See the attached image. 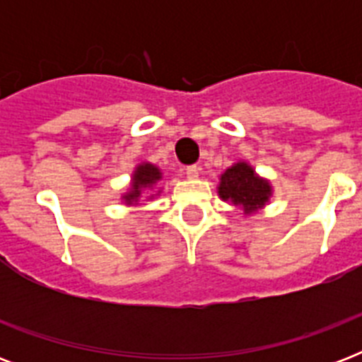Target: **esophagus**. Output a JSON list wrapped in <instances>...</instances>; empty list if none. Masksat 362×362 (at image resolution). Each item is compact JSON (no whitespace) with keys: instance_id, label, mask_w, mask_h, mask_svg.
Returning <instances> with one entry per match:
<instances>
[{"instance_id":"obj_1","label":"esophagus","mask_w":362,"mask_h":362,"mask_svg":"<svg viewBox=\"0 0 362 362\" xmlns=\"http://www.w3.org/2000/svg\"><path fill=\"white\" fill-rule=\"evenodd\" d=\"M199 173H201V167H199V165H189V167H186L187 178H197Z\"/></svg>"}]
</instances>
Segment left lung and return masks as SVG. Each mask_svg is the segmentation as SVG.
Instances as JSON below:
<instances>
[{
    "mask_svg": "<svg viewBox=\"0 0 362 362\" xmlns=\"http://www.w3.org/2000/svg\"><path fill=\"white\" fill-rule=\"evenodd\" d=\"M270 195L269 182L259 178L250 165L237 163L221 175L220 197L233 201L246 212L261 209Z\"/></svg>",
    "mask_w": 362,
    "mask_h": 362,
    "instance_id": "1",
    "label": "left lung"
}]
</instances>
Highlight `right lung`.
<instances>
[{
	"instance_id": "right-lung-1",
	"label": "right lung",
	"mask_w": 362,
	"mask_h": 362,
	"mask_svg": "<svg viewBox=\"0 0 362 362\" xmlns=\"http://www.w3.org/2000/svg\"><path fill=\"white\" fill-rule=\"evenodd\" d=\"M161 178V173H159L153 165H141V167H136L135 176H133V192L127 195V201H135L139 195H141L142 187H150L153 186L156 182Z\"/></svg>"
}]
</instances>
